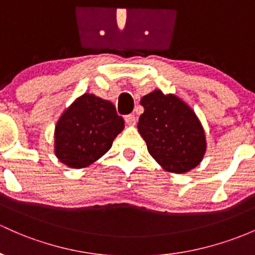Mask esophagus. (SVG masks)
<instances>
[{
	"instance_id": "esophagus-1",
	"label": "esophagus",
	"mask_w": 255,
	"mask_h": 255,
	"mask_svg": "<svg viewBox=\"0 0 255 255\" xmlns=\"http://www.w3.org/2000/svg\"><path fill=\"white\" fill-rule=\"evenodd\" d=\"M136 122H137V119H136V117L133 114H128V116L125 117V123L128 125H130V127H135Z\"/></svg>"
}]
</instances>
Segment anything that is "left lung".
Masks as SVG:
<instances>
[{
    "instance_id": "obj_1",
    "label": "left lung",
    "mask_w": 255,
    "mask_h": 255,
    "mask_svg": "<svg viewBox=\"0 0 255 255\" xmlns=\"http://www.w3.org/2000/svg\"><path fill=\"white\" fill-rule=\"evenodd\" d=\"M138 132L153 159L165 171L186 174L203 160L207 137L192 107L174 94L153 90L141 98Z\"/></svg>"
}]
</instances>
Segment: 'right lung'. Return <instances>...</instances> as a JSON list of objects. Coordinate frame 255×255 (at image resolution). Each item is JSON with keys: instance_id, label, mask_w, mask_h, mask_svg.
<instances>
[{"instance_id": "obj_1", "label": "right lung", "mask_w": 255, "mask_h": 255, "mask_svg": "<svg viewBox=\"0 0 255 255\" xmlns=\"http://www.w3.org/2000/svg\"><path fill=\"white\" fill-rule=\"evenodd\" d=\"M125 123L109 101L94 94L79 96L54 128V154L70 169H85L105 155Z\"/></svg>"}]
</instances>
